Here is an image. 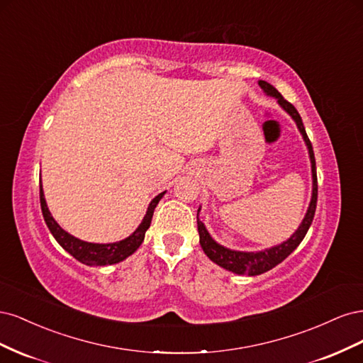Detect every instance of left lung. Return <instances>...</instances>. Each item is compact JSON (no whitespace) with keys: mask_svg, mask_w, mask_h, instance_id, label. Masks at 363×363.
Masks as SVG:
<instances>
[{"mask_svg":"<svg viewBox=\"0 0 363 363\" xmlns=\"http://www.w3.org/2000/svg\"><path fill=\"white\" fill-rule=\"evenodd\" d=\"M259 86L262 87L263 92H265L267 95L276 98L277 103L291 115V118L295 121L296 127H298V130H300V133L306 142L307 151H309L311 164H312V199H311L309 208H307V212L304 215V219L301 221L300 227L295 230V233L288 240H284V242H281L276 247L262 250V251H236V250H230V248L219 245L216 240L211 236V233L207 232L206 225L200 221V218H199L200 208H199V213H196V224H199L200 245H201L203 251L206 252V256L212 262H215L216 265H219L227 271H232L235 274H240V276H259V274H263V272L272 269L274 267H277L279 263H281L284 259H286L291 252L300 245V242L307 233V230H309V227L313 221L315 211H316V200H318L315 155H313V148H312L311 140L306 135V128L303 125L300 113L296 112V108L289 101L284 100L281 94L272 84L263 82V80H259Z\"/></svg>","mask_w":363,"mask_h":363,"instance_id":"1","label":"left lung"}]
</instances>
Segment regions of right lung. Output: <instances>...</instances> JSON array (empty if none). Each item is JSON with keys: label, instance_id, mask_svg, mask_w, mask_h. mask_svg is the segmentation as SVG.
<instances>
[{"label": "right lung", "instance_id": "1", "mask_svg": "<svg viewBox=\"0 0 363 363\" xmlns=\"http://www.w3.org/2000/svg\"><path fill=\"white\" fill-rule=\"evenodd\" d=\"M39 188H40L42 215H43V219H45L51 235L54 236V239L57 240L65 251H68L72 257H75L79 262L84 263V265H89V267L113 265V263L123 262L124 259L133 255V252L140 247V244L144 242L145 232L150 228L155 208H156L157 203L162 200L164 192H167L164 191L152 199V201L150 203V206L147 208V213H145L144 219H142V223L128 238L119 240V242H112V244H92V242H86V240L75 238V236L69 235L68 232H65V230L56 223V219L51 216V213L48 211L45 196H43L42 182H39Z\"/></svg>", "mask_w": 363, "mask_h": 363}]
</instances>
